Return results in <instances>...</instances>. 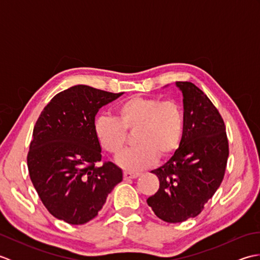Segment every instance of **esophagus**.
I'll list each match as a JSON object with an SVG mask.
<instances>
[{
	"label": "esophagus",
	"instance_id": "34e87169",
	"mask_svg": "<svg viewBox=\"0 0 260 260\" xmlns=\"http://www.w3.org/2000/svg\"><path fill=\"white\" fill-rule=\"evenodd\" d=\"M137 176H140V173H134V172H128V171H125L124 172V180H131V179H136Z\"/></svg>",
	"mask_w": 260,
	"mask_h": 260
}]
</instances>
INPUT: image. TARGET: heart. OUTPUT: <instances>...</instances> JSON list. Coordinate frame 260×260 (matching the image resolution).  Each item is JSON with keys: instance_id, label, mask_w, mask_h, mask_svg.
I'll return each mask as SVG.
<instances>
[{"instance_id": "b5f03b06", "label": "heart", "mask_w": 260, "mask_h": 260, "mask_svg": "<svg viewBox=\"0 0 260 260\" xmlns=\"http://www.w3.org/2000/svg\"><path fill=\"white\" fill-rule=\"evenodd\" d=\"M117 118L102 115L93 129L105 151L118 155L127 142L126 132H135L136 146L125 151L117 162L124 169L137 171L167 158L178 150L184 131L183 108L174 99L132 96L116 108Z\"/></svg>"}]
</instances>
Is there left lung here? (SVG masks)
<instances>
[{
    "mask_svg": "<svg viewBox=\"0 0 260 260\" xmlns=\"http://www.w3.org/2000/svg\"><path fill=\"white\" fill-rule=\"evenodd\" d=\"M183 93L184 131L169 161L153 170L159 181L147 204L169 223L200 214L223 180L229 145L221 115L208 96L189 81H176Z\"/></svg>",
    "mask_w": 260,
    "mask_h": 260,
    "instance_id": "left-lung-1",
    "label": "left lung"
}]
</instances>
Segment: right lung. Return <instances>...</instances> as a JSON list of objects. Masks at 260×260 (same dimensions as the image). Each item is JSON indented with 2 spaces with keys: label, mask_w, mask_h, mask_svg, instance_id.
Masks as SVG:
<instances>
[{
  "label": "right lung",
  "mask_w": 260,
  "mask_h": 260,
  "mask_svg": "<svg viewBox=\"0 0 260 260\" xmlns=\"http://www.w3.org/2000/svg\"><path fill=\"white\" fill-rule=\"evenodd\" d=\"M121 93L77 85L57 93L39 116L27 169L43 206L57 219L70 224L90 221L123 180L112 162L96 167L102 147L93 129L99 108Z\"/></svg>",
  "instance_id": "obj_1"
}]
</instances>
